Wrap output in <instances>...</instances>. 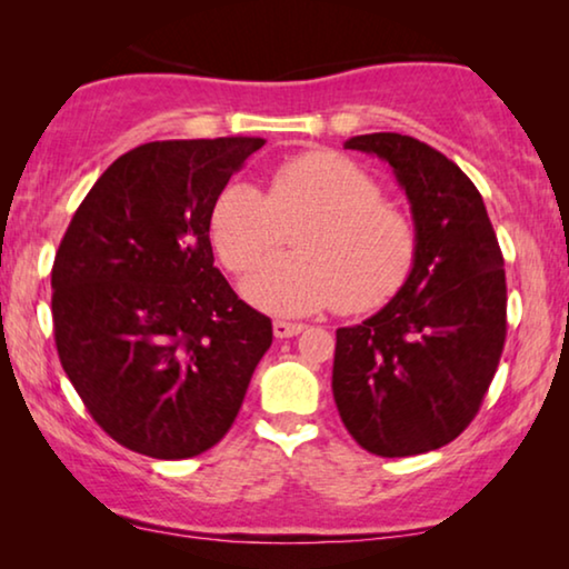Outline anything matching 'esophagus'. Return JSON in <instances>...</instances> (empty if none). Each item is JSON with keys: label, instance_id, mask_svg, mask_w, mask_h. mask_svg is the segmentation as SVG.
Returning <instances> with one entry per match:
<instances>
[{"label": "esophagus", "instance_id": "1", "mask_svg": "<svg viewBox=\"0 0 569 569\" xmlns=\"http://www.w3.org/2000/svg\"><path fill=\"white\" fill-rule=\"evenodd\" d=\"M302 331V323H292V321H274V337L277 339H290L298 337Z\"/></svg>", "mask_w": 569, "mask_h": 569}]
</instances>
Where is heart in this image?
<instances>
[{
	"label": "heart",
	"instance_id": "obj_1",
	"mask_svg": "<svg viewBox=\"0 0 569 569\" xmlns=\"http://www.w3.org/2000/svg\"><path fill=\"white\" fill-rule=\"evenodd\" d=\"M290 228L298 251L267 261L243 282L246 298L271 313L302 316L339 302L365 313L391 300L415 267V224L380 199L368 170L339 152L282 162L267 193L240 181L224 186L209 214L214 251L236 274L259 267Z\"/></svg>",
	"mask_w": 569,
	"mask_h": 569
}]
</instances>
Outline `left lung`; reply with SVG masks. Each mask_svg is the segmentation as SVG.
Returning a JSON list of instances; mask_svg holds the SVG:
<instances>
[{"instance_id":"1","label":"left lung","mask_w":569,"mask_h":569,"mask_svg":"<svg viewBox=\"0 0 569 569\" xmlns=\"http://www.w3.org/2000/svg\"><path fill=\"white\" fill-rule=\"evenodd\" d=\"M386 160L417 232L396 298L337 329L333 401L349 435L383 458L456 440L485 401L508 333L502 251L469 176L415 137L378 131L345 142Z\"/></svg>"}]
</instances>
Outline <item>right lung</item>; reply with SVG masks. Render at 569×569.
<instances>
[{
    "instance_id": "add662e5",
    "label": "right lung",
    "mask_w": 569,
    "mask_h": 569,
    "mask_svg": "<svg viewBox=\"0 0 569 569\" xmlns=\"http://www.w3.org/2000/svg\"><path fill=\"white\" fill-rule=\"evenodd\" d=\"M261 137L168 139L121 154L69 222L51 271L61 368L123 448L193 458L224 438L271 321L214 267L209 214Z\"/></svg>"
}]
</instances>
